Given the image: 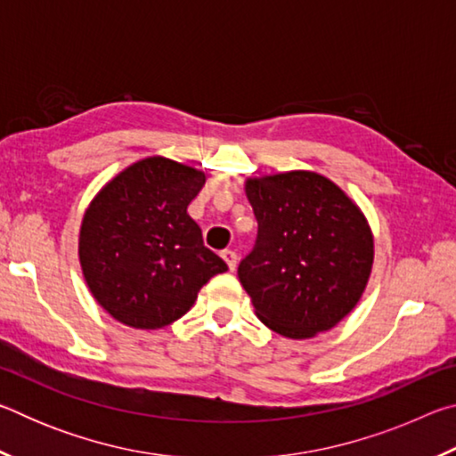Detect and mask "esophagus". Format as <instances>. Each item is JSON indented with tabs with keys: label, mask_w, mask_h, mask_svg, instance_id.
Instances as JSON below:
<instances>
[{
	"label": "esophagus",
	"mask_w": 456,
	"mask_h": 456,
	"mask_svg": "<svg viewBox=\"0 0 456 456\" xmlns=\"http://www.w3.org/2000/svg\"><path fill=\"white\" fill-rule=\"evenodd\" d=\"M221 257L225 259L227 267L231 269V272H233L235 265H237V253L233 249H225V251H221Z\"/></svg>",
	"instance_id": "34e87169"
}]
</instances>
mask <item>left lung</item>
<instances>
[{"instance_id":"obj_1","label":"left lung","mask_w":456,"mask_h":456,"mask_svg":"<svg viewBox=\"0 0 456 456\" xmlns=\"http://www.w3.org/2000/svg\"><path fill=\"white\" fill-rule=\"evenodd\" d=\"M245 192L257 237L237 275L257 318L293 339L331 330L358 304L372 269L364 215L326 176L307 171L249 179Z\"/></svg>"}]
</instances>
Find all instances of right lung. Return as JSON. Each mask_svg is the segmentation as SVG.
Returning a JSON list of instances; mask_svg holds the SVG:
<instances>
[{
  "label": "right lung",
  "instance_id": "add662e5",
  "mask_svg": "<svg viewBox=\"0 0 456 456\" xmlns=\"http://www.w3.org/2000/svg\"><path fill=\"white\" fill-rule=\"evenodd\" d=\"M205 175L163 157L138 160L92 200L80 229V264L92 296L114 320L165 328L227 264L203 245L187 207Z\"/></svg>",
  "mask_w": 456,
  "mask_h": 456
}]
</instances>
